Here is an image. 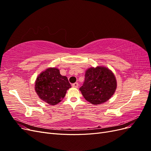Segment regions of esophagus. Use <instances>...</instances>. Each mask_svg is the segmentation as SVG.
<instances>
[{"mask_svg":"<svg viewBox=\"0 0 151 151\" xmlns=\"http://www.w3.org/2000/svg\"><path fill=\"white\" fill-rule=\"evenodd\" d=\"M72 86L73 87V88H78L79 84L77 83H74V84H72Z\"/></svg>","mask_w":151,"mask_h":151,"instance_id":"esophagus-1","label":"esophagus"}]
</instances>
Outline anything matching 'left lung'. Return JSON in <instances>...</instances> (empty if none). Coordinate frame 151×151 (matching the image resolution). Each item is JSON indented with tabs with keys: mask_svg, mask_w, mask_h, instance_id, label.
I'll list each match as a JSON object with an SVG mask.
<instances>
[{
	"mask_svg": "<svg viewBox=\"0 0 151 151\" xmlns=\"http://www.w3.org/2000/svg\"><path fill=\"white\" fill-rule=\"evenodd\" d=\"M116 87V79L113 72L104 66H97L86 70L84 83L79 90L86 100L98 105L110 99Z\"/></svg>",
	"mask_w": 151,
	"mask_h": 151,
	"instance_id": "left-lung-1",
	"label": "left lung"
}]
</instances>
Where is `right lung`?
Returning <instances> with one entry per match:
<instances>
[{"label":"right lung","instance_id":"right-lung-1","mask_svg":"<svg viewBox=\"0 0 151 151\" xmlns=\"http://www.w3.org/2000/svg\"><path fill=\"white\" fill-rule=\"evenodd\" d=\"M70 88L67 77L62 76L56 67L47 68L41 72L35 84V89L39 98L50 105L62 101Z\"/></svg>","mask_w":151,"mask_h":151}]
</instances>
